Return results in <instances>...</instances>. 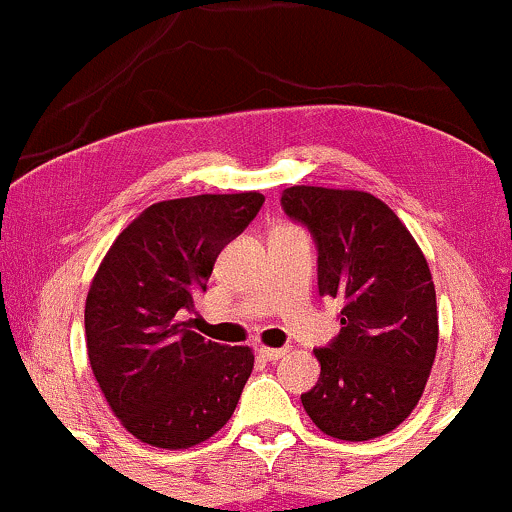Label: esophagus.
<instances>
[{
  "label": "esophagus",
  "mask_w": 512,
  "mask_h": 512,
  "mask_svg": "<svg viewBox=\"0 0 512 512\" xmlns=\"http://www.w3.org/2000/svg\"><path fill=\"white\" fill-rule=\"evenodd\" d=\"M257 354H260L264 361H279V358H284L289 354V349H272V346H260L257 349Z\"/></svg>",
  "instance_id": "esophagus-1"
}]
</instances>
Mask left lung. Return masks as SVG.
I'll use <instances>...</instances> for the list:
<instances>
[{"instance_id":"obj_1","label":"left lung","mask_w":512,"mask_h":512,"mask_svg":"<svg viewBox=\"0 0 512 512\" xmlns=\"http://www.w3.org/2000/svg\"><path fill=\"white\" fill-rule=\"evenodd\" d=\"M281 209L317 248L320 296L342 301V330L315 349L320 380L301 402L322 433H390L424 392L438 349L436 286L424 252L378 197L296 185Z\"/></svg>"}]
</instances>
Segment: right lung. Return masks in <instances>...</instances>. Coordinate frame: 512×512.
<instances>
[{
    "label": "right lung",
    "mask_w": 512,
    "mask_h": 512,
    "mask_svg": "<svg viewBox=\"0 0 512 512\" xmlns=\"http://www.w3.org/2000/svg\"><path fill=\"white\" fill-rule=\"evenodd\" d=\"M264 204L260 192L168 199L117 236L86 298L93 375L122 426L156 448H192L231 419L252 373L248 346L187 330L219 252Z\"/></svg>",
    "instance_id": "obj_1"
}]
</instances>
